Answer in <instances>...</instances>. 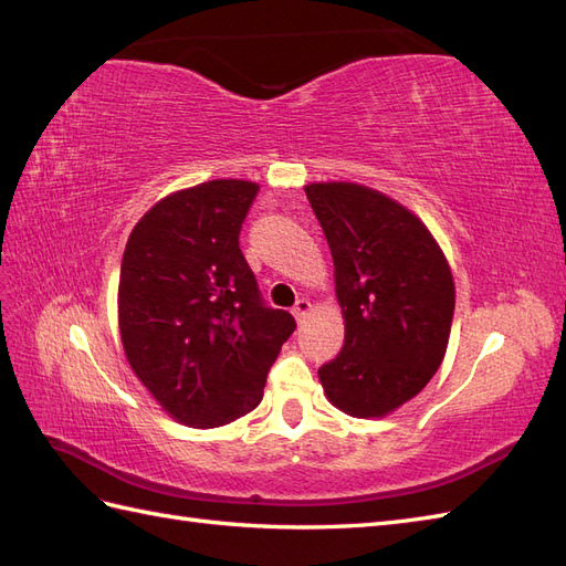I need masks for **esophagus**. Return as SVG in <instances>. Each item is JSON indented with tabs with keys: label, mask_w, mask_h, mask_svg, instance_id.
Returning a JSON list of instances; mask_svg holds the SVG:
<instances>
[{
	"label": "esophagus",
	"mask_w": 566,
	"mask_h": 566,
	"mask_svg": "<svg viewBox=\"0 0 566 566\" xmlns=\"http://www.w3.org/2000/svg\"><path fill=\"white\" fill-rule=\"evenodd\" d=\"M312 312V302L310 300H297L295 306H293V314L297 318V323H302L306 318V314Z\"/></svg>",
	"instance_id": "1"
}]
</instances>
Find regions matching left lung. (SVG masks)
<instances>
[{"label": "left lung", "mask_w": 566, "mask_h": 566, "mask_svg": "<svg viewBox=\"0 0 566 566\" xmlns=\"http://www.w3.org/2000/svg\"><path fill=\"white\" fill-rule=\"evenodd\" d=\"M331 245L345 347L318 368L325 397L352 418L410 401L447 354L455 285L434 235L397 200L352 181L304 186Z\"/></svg>", "instance_id": "left-lung-1"}]
</instances>
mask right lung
<instances>
[{
    "mask_svg": "<svg viewBox=\"0 0 566 566\" xmlns=\"http://www.w3.org/2000/svg\"><path fill=\"white\" fill-rule=\"evenodd\" d=\"M260 186L212 179L139 219L119 266L117 321L136 378L198 430L260 406L295 318L264 304L238 235Z\"/></svg>",
    "mask_w": 566,
    "mask_h": 566,
    "instance_id": "1",
    "label": "right lung"
}]
</instances>
